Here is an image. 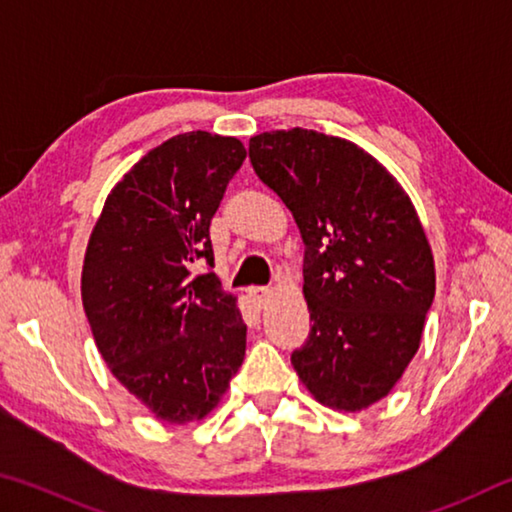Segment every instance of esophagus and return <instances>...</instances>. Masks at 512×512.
<instances>
[{
  "mask_svg": "<svg viewBox=\"0 0 512 512\" xmlns=\"http://www.w3.org/2000/svg\"><path fill=\"white\" fill-rule=\"evenodd\" d=\"M250 296H253L259 302V305H266V302L271 300L273 291L268 287H253V289H250Z\"/></svg>",
  "mask_w": 512,
  "mask_h": 512,
  "instance_id": "34e87169",
  "label": "esophagus"
}]
</instances>
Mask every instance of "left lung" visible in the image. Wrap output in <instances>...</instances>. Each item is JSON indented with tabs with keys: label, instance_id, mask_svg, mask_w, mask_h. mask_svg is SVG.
Here are the masks:
<instances>
[{
	"label": "left lung",
	"instance_id": "left-lung-1",
	"mask_svg": "<svg viewBox=\"0 0 512 512\" xmlns=\"http://www.w3.org/2000/svg\"><path fill=\"white\" fill-rule=\"evenodd\" d=\"M248 153L307 246L302 293L314 325L293 368L323 406L368 409L409 368L436 293L420 216L393 173L343 137L271 131L250 137Z\"/></svg>",
	"mask_w": 512,
	"mask_h": 512
}]
</instances>
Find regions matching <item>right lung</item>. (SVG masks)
I'll use <instances>...</instances> for the list:
<instances>
[{
  "label": "right lung",
  "mask_w": 512,
  "mask_h": 512,
  "mask_svg": "<svg viewBox=\"0 0 512 512\" xmlns=\"http://www.w3.org/2000/svg\"><path fill=\"white\" fill-rule=\"evenodd\" d=\"M246 160L237 137L192 131L149 151L112 187L85 250L81 298L121 386L169 424L216 409L246 354L237 296L214 266L210 221Z\"/></svg>",
  "instance_id": "1"
}]
</instances>
